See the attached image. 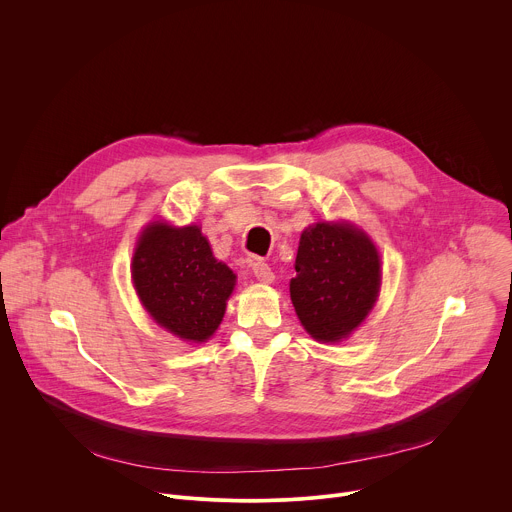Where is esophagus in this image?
Instances as JSON below:
<instances>
[{"label":"esophagus","mask_w":512,"mask_h":512,"mask_svg":"<svg viewBox=\"0 0 512 512\" xmlns=\"http://www.w3.org/2000/svg\"><path fill=\"white\" fill-rule=\"evenodd\" d=\"M251 271H253V275L261 281V283H271L273 279H275V275H273V271H271V267L263 261V259H257V257H253L251 259Z\"/></svg>","instance_id":"1"}]
</instances>
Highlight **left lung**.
Instances as JSON below:
<instances>
[{
    "instance_id": "obj_1",
    "label": "left lung",
    "mask_w": 512,
    "mask_h": 512,
    "mask_svg": "<svg viewBox=\"0 0 512 512\" xmlns=\"http://www.w3.org/2000/svg\"><path fill=\"white\" fill-rule=\"evenodd\" d=\"M291 304L320 342H340L373 310L381 287L375 243L348 223H316L302 233Z\"/></svg>"
}]
</instances>
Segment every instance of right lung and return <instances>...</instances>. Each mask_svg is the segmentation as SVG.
Returning a JSON list of instances; mask_svg holds the SVG:
<instances>
[{"label":"right lung","instance_id":"add662e5","mask_svg":"<svg viewBox=\"0 0 512 512\" xmlns=\"http://www.w3.org/2000/svg\"><path fill=\"white\" fill-rule=\"evenodd\" d=\"M131 277L156 324L186 342H204L216 332L237 281L214 259L200 227L166 223H152L141 233Z\"/></svg>","mask_w":512,"mask_h":512}]
</instances>
